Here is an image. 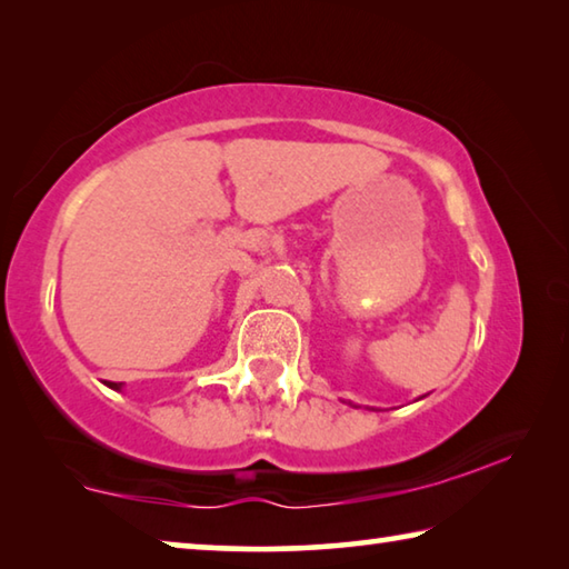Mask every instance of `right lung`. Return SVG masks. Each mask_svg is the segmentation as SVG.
<instances>
[{
    "instance_id": "1",
    "label": "right lung",
    "mask_w": 569,
    "mask_h": 569,
    "mask_svg": "<svg viewBox=\"0 0 569 569\" xmlns=\"http://www.w3.org/2000/svg\"><path fill=\"white\" fill-rule=\"evenodd\" d=\"M104 383H108V387H110V389H114V391H120V389H122V383H114V381H104Z\"/></svg>"
}]
</instances>
